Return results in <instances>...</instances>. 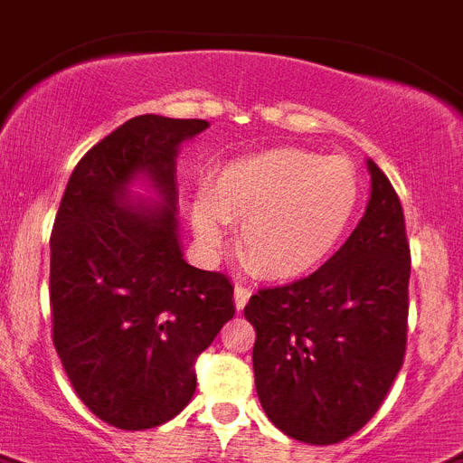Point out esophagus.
Segmentation results:
<instances>
[{"instance_id":"obj_1","label":"esophagus","mask_w":463,"mask_h":463,"mask_svg":"<svg viewBox=\"0 0 463 463\" xmlns=\"http://www.w3.org/2000/svg\"><path fill=\"white\" fill-rule=\"evenodd\" d=\"M248 298H250V288H246V286L236 284V288H234V303H236V309H243V307H246Z\"/></svg>"}]
</instances>
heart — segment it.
Returning a JSON list of instances; mask_svg holds the SVG:
<instances>
[{"mask_svg": "<svg viewBox=\"0 0 463 463\" xmlns=\"http://www.w3.org/2000/svg\"><path fill=\"white\" fill-rule=\"evenodd\" d=\"M357 167L343 156L274 146L239 156L210 172L191 203V224L215 248L227 222H241L239 250L255 272L296 281L322 267L353 222Z\"/></svg>", "mask_w": 463, "mask_h": 463, "instance_id": "obj_1", "label": "heart"}]
</instances>
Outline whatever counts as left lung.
I'll use <instances>...</instances> for the list:
<instances>
[{"label": "left lung", "mask_w": 463, "mask_h": 463, "mask_svg": "<svg viewBox=\"0 0 463 463\" xmlns=\"http://www.w3.org/2000/svg\"><path fill=\"white\" fill-rule=\"evenodd\" d=\"M372 196L350 239L315 274L260 288L255 326L260 404L286 435L334 445L364 426L391 391L407 347L410 243L402 203L373 160Z\"/></svg>", "instance_id": "8db88e82"}]
</instances>
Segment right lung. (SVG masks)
<instances>
[{
  "label": "right lung",
  "mask_w": 463,
  "mask_h": 463,
  "mask_svg": "<svg viewBox=\"0 0 463 463\" xmlns=\"http://www.w3.org/2000/svg\"><path fill=\"white\" fill-rule=\"evenodd\" d=\"M205 120L137 116L80 160L52 229L53 347L109 426L154 429L196 391V357L234 317L222 272L191 267L177 220L179 144ZM146 178L158 202L132 199Z\"/></svg>",
  "instance_id": "obj_1"
}]
</instances>
